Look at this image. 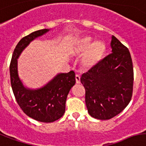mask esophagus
<instances>
[{"mask_svg":"<svg viewBox=\"0 0 146 146\" xmlns=\"http://www.w3.org/2000/svg\"><path fill=\"white\" fill-rule=\"evenodd\" d=\"M76 84H79L80 83V76L79 75H76Z\"/></svg>","mask_w":146,"mask_h":146,"instance_id":"34e87169","label":"esophagus"}]
</instances>
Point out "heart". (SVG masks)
<instances>
[{
	"label": "heart",
	"instance_id": "obj_1",
	"mask_svg": "<svg viewBox=\"0 0 146 146\" xmlns=\"http://www.w3.org/2000/svg\"><path fill=\"white\" fill-rule=\"evenodd\" d=\"M71 52L82 54V64L86 69H92L99 64L106 52V46L100 40L94 41L92 36H85L78 39L71 47Z\"/></svg>",
	"mask_w": 146,
	"mask_h": 146
}]
</instances>
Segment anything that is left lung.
Segmentation results:
<instances>
[{"label": "left lung", "instance_id": "obj_1", "mask_svg": "<svg viewBox=\"0 0 146 146\" xmlns=\"http://www.w3.org/2000/svg\"><path fill=\"white\" fill-rule=\"evenodd\" d=\"M112 53L82 76L85 104L92 117L108 120L122 112L130 103L133 69L128 48L112 36Z\"/></svg>", "mask_w": 146, "mask_h": 146}]
</instances>
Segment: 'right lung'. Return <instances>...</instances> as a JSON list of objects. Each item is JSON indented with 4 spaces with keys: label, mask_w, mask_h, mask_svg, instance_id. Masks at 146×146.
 <instances>
[{
    "label": "right lung",
    "mask_w": 146,
    "mask_h": 146,
    "mask_svg": "<svg viewBox=\"0 0 146 146\" xmlns=\"http://www.w3.org/2000/svg\"><path fill=\"white\" fill-rule=\"evenodd\" d=\"M50 29L36 31L25 36L14 49L9 66L10 80L15 98L23 112L40 122H53L65 112L67 95L76 83L75 73H58L43 86L31 88L24 85L18 70V59L25 48L35 39L48 33Z\"/></svg>",
    "instance_id": "add662e5"
}]
</instances>
